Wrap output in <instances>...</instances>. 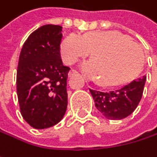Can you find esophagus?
I'll return each mask as SVG.
<instances>
[{
    "label": "esophagus",
    "mask_w": 157,
    "mask_h": 157,
    "mask_svg": "<svg viewBox=\"0 0 157 157\" xmlns=\"http://www.w3.org/2000/svg\"><path fill=\"white\" fill-rule=\"evenodd\" d=\"M77 74H78L77 71H75V70H74V69H71L70 72L68 73V77H72V76H74V75H77Z\"/></svg>",
    "instance_id": "34e87169"
}]
</instances>
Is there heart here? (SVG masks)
<instances>
[{
    "label": "heart",
    "instance_id": "heart-1",
    "mask_svg": "<svg viewBox=\"0 0 157 157\" xmlns=\"http://www.w3.org/2000/svg\"><path fill=\"white\" fill-rule=\"evenodd\" d=\"M92 61L82 63V71L104 85L119 83L130 77L140 66L143 52L128 37L116 33L89 32L80 36L67 35L60 45L63 61L67 64L87 56Z\"/></svg>",
    "mask_w": 157,
    "mask_h": 157
}]
</instances>
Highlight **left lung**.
I'll use <instances>...</instances> for the list:
<instances>
[{"instance_id": "8db88e82", "label": "left lung", "mask_w": 157, "mask_h": 157, "mask_svg": "<svg viewBox=\"0 0 157 157\" xmlns=\"http://www.w3.org/2000/svg\"><path fill=\"white\" fill-rule=\"evenodd\" d=\"M146 76L133 80L126 85L109 92L90 89L95 107L111 120H121L130 115L137 107L143 95Z\"/></svg>"}]
</instances>
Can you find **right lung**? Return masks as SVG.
Listing matches in <instances>:
<instances>
[{
    "instance_id": "add662e5",
    "label": "right lung",
    "mask_w": 157,
    "mask_h": 157,
    "mask_svg": "<svg viewBox=\"0 0 157 157\" xmlns=\"http://www.w3.org/2000/svg\"><path fill=\"white\" fill-rule=\"evenodd\" d=\"M62 26L46 24L30 34L17 68V95L23 119L33 128L58 124L67 109V77L60 44Z\"/></svg>"
}]
</instances>
